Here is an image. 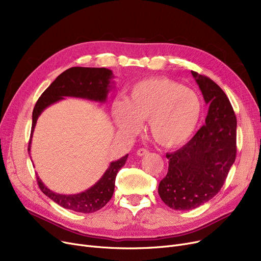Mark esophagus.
Segmentation results:
<instances>
[{
	"label": "esophagus",
	"mask_w": 261,
	"mask_h": 261,
	"mask_svg": "<svg viewBox=\"0 0 261 261\" xmlns=\"http://www.w3.org/2000/svg\"><path fill=\"white\" fill-rule=\"evenodd\" d=\"M148 153H149V151L145 148H141L138 150V151H136V154H138L139 156H144V155H147Z\"/></svg>",
	"instance_id": "1"
}]
</instances>
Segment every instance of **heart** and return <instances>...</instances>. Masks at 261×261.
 Segmentation results:
<instances>
[{
	"label": "heart",
	"instance_id": "1",
	"mask_svg": "<svg viewBox=\"0 0 261 261\" xmlns=\"http://www.w3.org/2000/svg\"><path fill=\"white\" fill-rule=\"evenodd\" d=\"M201 115L199 95L167 78L136 82L127 99L118 98L112 103V117L121 134H138L142 122L149 120L153 140L168 148L187 142L195 133Z\"/></svg>",
	"mask_w": 261,
	"mask_h": 261
}]
</instances>
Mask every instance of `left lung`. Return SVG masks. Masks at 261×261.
Returning a JSON list of instances; mask_svg holds the SVG:
<instances>
[{
	"label": "left lung",
	"mask_w": 261,
	"mask_h": 261,
	"mask_svg": "<svg viewBox=\"0 0 261 261\" xmlns=\"http://www.w3.org/2000/svg\"><path fill=\"white\" fill-rule=\"evenodd\" d=\"M210 107L203 125L186 145L167 153L168 172L159 184V195L175 211L199 207L214 198L236 159L235 112L225 93L206 76L191 72Z\"/></svg>",
	"instance_id": "1"
}]
</instances>
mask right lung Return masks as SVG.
I'll list each match as a JSON object with an SVG mask.
<instances>
[{"label": "right lung", "mask_w": 261, "mask_h": 261, "mask_svg": "<svg viewBox=\"0 0 261 261\" xmlns=\"http://www.w3.org/2000/svg\"><path fill=\"white\" fill-rule=\"evenodd\" d=\"M113 78L114 75L112 71L106 67H71L64 71L42 93L34 108L31 140L38 117L47 107L63 100L64 97L84 98L105 103L110 91L114 88ZM31 144L32 141L30 142L29 152H31ZM127 159L128 154L110 163L108 169L97 182L87 190L75 195L55 193L44 185L38 174L37 181L43 194L61 207L76 213L90 214L99 211L111 200L114 193L117 172L125 165Z\"/></svg>", "instance_id": "1"}]
</instances>
